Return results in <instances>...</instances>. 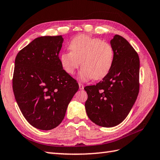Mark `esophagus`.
<instances>
[{
  "label": "esophagus",
  "mask_w": 160,
  "mask_h": 160,
  "mask_svg": "<svg viewBox=\"0 0 160 160\" xmlns=\"http://www.w3.org/2000/svg\"><path fill=\"white\" fill-rule=\"evenodd\" d=\"M79 89L80 90H83V85L82 83H79Z\"/></svg>",
  "instance_id": "34e87169"
}]
</instances>
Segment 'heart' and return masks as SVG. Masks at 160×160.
Wrapping results in <instances>:
<instances>
[{
	"label": "heart",
	"mask_w": 160,
	"mask_h": 160,
	"mask_svg": "<svg viewBox=\"0 0 160 160\" xmlns=\"http://www.w3.org/2000/svg\"><path fill=\"white\" fill-rule=\"evenodd\" d=\"M70 52H63L61 63L64 71L73 74L79 65L81 80L103 79L110 72L114 59L111 44L100 39L80 35L74 38L69 44Z\"/></svg>",
	"instance_id": "heart-1"
}]
</instances>
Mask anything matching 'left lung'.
Returning <instances> with one entry per match:
<instances>
[{
    "mask_svg": "<svg viewBox=\"0 0 160 160\" xmlns=\"http://www.w3.org/2000/svg\"><path fill=\"white\" fill-rule=\"evenodd\" d=\"M114 59L110 72L96 85L87 86L86 111L91 121L111 128L122 122L132 109L139 92V58L122 36L111 40Z\"/></svg>",
    "mask_w": 160,
    "mask_h": 160,
    "instance_id": "8db88e82",
    "label": "left lung"
}]
</instances>
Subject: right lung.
Segmentation results:
<instances>
[{
	"label": "right lung",
	"instance_id": "obj_1",
	"mask_svg": "<svg viewBox=\"0 0 160 160\" xmlns=\"http://www.w3.org/2000/svg\"><path fill=\"white\" fill-rule=\"evenodd\" d=\"M61 35L43 36L19 51L12 88L24 118L33 127L50 130L64 119L79 84L63 70L59 58Z\"/></svg>",
	"mask_w": 160,
	"mask_h": 160
}]
</instances>
